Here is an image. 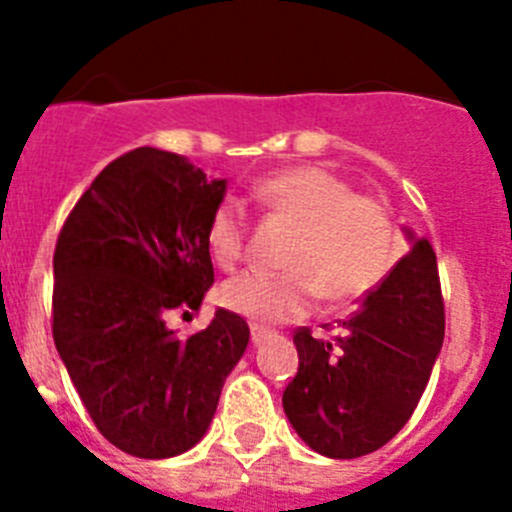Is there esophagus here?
Instances as JSON below:
<instances>
[{"mask_svg": "<svg viewBox=\"0 0 512 512\" xmlns=\"http://www.w3.org/2000/svg\"><path fill=\"white\" fill-rule=\"evenodd\" d=\"M271 336V330L264 328V325H251V341L259 346L261 341H266V338Z\"/></svg>", "mask_w": 512, "mask_h": 512, "instance_id": "obj_1", "label": "esophagus"}]
</instances>
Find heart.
<instances>
[{
	"mask_svg": "<svg viewBox=\"0 0 512 512\" xmlns=\"http://www.w3.org/2000/svg\"><path fill=\"white\" fill-rule=\"evenodd\" d=\"M266 212L297 228L284 256L287 271H246L220 289L228 310L259 323H284L310 310L312 300L351 302L387 279L400 256V235L387 205L323 166H295L266 176L256 187ZM207 246L230 271L246 253V215L223 202L207 225Z\"/></svg>",
	"mask_w": 512,
	"mask_h": 512,
	"instance_id": "heart-1",
	"label": "heart"
}]
</instances>
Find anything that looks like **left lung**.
Here are the masks:
<instances>
[{"instance_id":"1","label":"left lung","mask_w":512,"mask_h":512,"mask_svg":"<svg viewBox=\"0 0 512 512\" xmlns=\"http://www.w3.org/2000/svg\"><path fill=\"white\" fill-rule=\"evenodd\" d=\"M410 251L333 338L295 333L300 369L282 395L297 436L328 459H356L408 423L443 346V297L431 243Z\"/></svg>"}]
</instances>
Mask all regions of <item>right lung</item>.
I'll return each instance as SVG.
<instances>
[{"label":"right lung","mask_w":512,"mask_h":512,"mask_svg":"<svg viewBox=\"0 0 512 512\" xmlns=\"http://www.w3.org/2000/svg\"><path fill=\"white\" fill-rule=\"evenodd\" d=\"M228 182L158 148L104 166L53 253V341L97 431L138 459L189 451L248 346L246 320L215 312L179 336L215 282L207 225Z\"/></svg>","instance_id":"obj_1"}]
</instances>
